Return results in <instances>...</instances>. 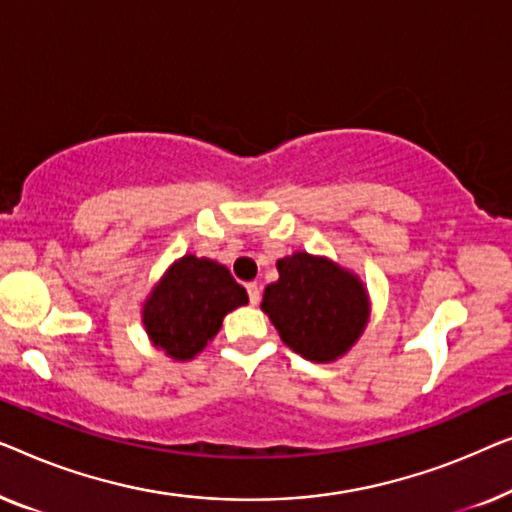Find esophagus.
<instances>
[{
	"mask_svg": "<svg viewBox=\"0 0 512 512\" xmlns=\"http://www.w3.org/2000/svg\"><path fill=\"white\" fill-rule=\"evenodd\" d=\"M246 290H248L250 304L257 306V304H259V299H262V292H259V285H257V283H248V285H246Z\"/></svg>",
	"mask_w": 512,
	"mask_h": 512,
	"instance_id": "esophagus-1",
	"label": "esophagus"
}]
</instances>
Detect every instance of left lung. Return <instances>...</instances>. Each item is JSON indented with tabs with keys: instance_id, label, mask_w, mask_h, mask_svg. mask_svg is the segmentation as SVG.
I'll return each mask as SVG.
<instances>
[{
	"instance_id": "left-lung-1",
	"label": "left lung",
	"mask_w": 512,
	"mask_h": 512,
	"mask_svg": "<svg viewBox=\"0 0 512 512\" xmlns=\"http://www.w3.org/2000/svg\"><path fill=\"white\" fill-rule=\"evenodd\" d=\"M276 269L278 280L264 287L262 311L283 343L308 362L341 359L371 318L362 278L334 259L306 250L278 259Z\"/></svg>"
}]
</instances>
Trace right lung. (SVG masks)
<instances>
[{"instance_id":"obj_1","label":"right lung","mask_w":512,"mask_h":512,"mask_svg":"<svg viewBox=\"0 0 512 512\" xmlns=\"http://www.w3.org/2000/svg\"><path fill=\"white\" fill-rule=\"evenodd\" d=\"M248 304L246 287L225 264L183 255L169 264L141 306L150 343L174 362H190L213 341L227 313Z\"/></svg>"}]
</instances>
